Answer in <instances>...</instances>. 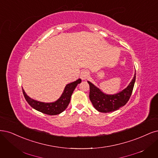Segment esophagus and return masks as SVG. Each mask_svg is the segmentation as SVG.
<instances>
[{"instance_id": "34e87169", "label": "esophagus", "mask_w": 158, "mask_h": 158, "mask_svg": "<svg viewBox=\"0 0 158 158\" xmlns=\"http://www.w3.org/2000/svg\"><path fill=\"white\" fill-rule=\"evenodd\" d=\"M89 73L88 71H87V70H82L80 73V78L83 80H86L89 77Z\"/></svg>"}]
</instances>
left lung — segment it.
<instances>
[{
    "label": "left lung",
    "instance_id": "1",
    "mask_svg": "<svg viewBox=\"0 0 158 158\" xmlns=\"http://www.w3.org/2000/svg\"><path fill=\"white\" fill-rule=\"evenodd\" d=\"M136 79V73L131 81L126 88L115 94H106L88 81L89 85V99L97 110L101 112H110L123 106L131 95Z\"/></svg>",
    "mask_w": 158,
    "mask_h": 158
}]
</instances>
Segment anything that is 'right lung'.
Masks as SVG:
<instances>
[{"label": "right lung", "instance_id": "right-lung-1", "mask_svg": "<svg viewBox=\"0 0 158 158\" xmlns=\"http://www.w3.org/2000/svg\"><path fill=\"white\" fill-rule=\"evenodd\" d=\"M81 81V80L79 78L73 82L67 84L61 97L52 102H44L32 99L26 94L23 88L22 90L27 102L34 109L48 115H57L63 112L67 108L74 90Z\"/></svg>", "mask_w": 158, "mask_h": 158}]
</instances>
